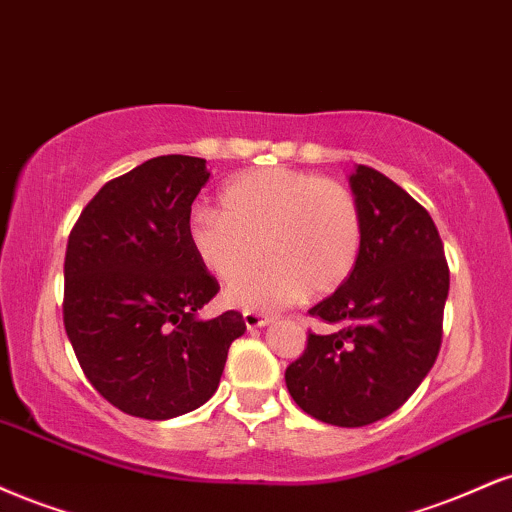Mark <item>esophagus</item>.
I'll return each instance as SVG.
<instances>
[{"label":"esophagus","instance_id":"esophagus-1","mask_svg":"<svg viewBox=\"0 0 512 512\" xmlns=\"http://www.w3.org/2000/svg\"><path fill=\"white\" fill-rule=\"evenodd\" d=\"M243 322L248 329H262V326H267L272 322V317L269 315H262V312H255V310H245L243 312Z\"/></svg>","mask_w":512,"mask_h":512}]
</instances>
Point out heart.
<instances>
[{"label": "heart", "instance_id": "b5f03b06", "mask_svg": "<svg viewBox=\"0 0 512 512\" xmlns=\"http://www.w3.org/2000/svg\"><path fill=\"white\" fill-rule=\"evenodd\" d=\"M221 212L197 209L188 243L214 279L236 283L226 303L274 310L300 295L322 298L350 279L362 250V212L343 183L295 169H252L221 190Z\"/></svg>", "mask_w": 512, "mask_h": 512}]
</instances>
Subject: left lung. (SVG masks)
I'll use <instances>...</instances> for the list:
<instances>
[{
  "mask_svg": "<svg viewBox=\"0 0 512 512\" xmlns=\"http://www.w3.org/2000/svg\"><path fill=\"white\" fill-rule=\"evenodd\" d=\"M350 190L362 212L360 260L310 310L338 329L307 336L286 386L315 420L365 427L396 412L434 367L451 279L439 231L420 202L365 164L350 174Z\"/></svg>",
  "mask_w": 512,
  "mask_h": 512,
  "instance_id": "left-lung-1",
  "label": "left lung"
}]
</instances>
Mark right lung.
Returning a JSON list of instances; mask_svg holds the SVG:
<instances>
[{
    "label": "right lung",
    "instance_id": "right-lung-1",
    "mask_svg": "<svg viewBox=\"0 0 512 512\" xmlns=\"http://www.w3.org/2000/svg\"><path fill=\"white\" fill-rule=\"evenodd\" d=\"M205 159L164 155L104 183L73 226L64 260V326L85 377L114 408L171 420L217 391L236 310L200 319L219 283L188 243Z\"/></svg>",
    "mask_w": 512,
    "mask_h": 512
}]
</instances>
